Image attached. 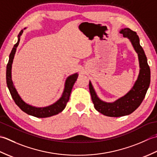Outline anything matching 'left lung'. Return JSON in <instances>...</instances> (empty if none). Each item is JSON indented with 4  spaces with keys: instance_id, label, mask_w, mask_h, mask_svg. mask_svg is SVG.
Segmentation results:
<instances>
[{
    "instance_id": "8db88e82",
    "label": "left lung",
    "mask_w": 157,
    "mask_h": 157,
    "mask_svg": "<svg viewBox=\"0 0 157 157\" xmlns=\"http://www.w3.org/2000/svg\"><path fill=\"white\" fill-rule=\"evenodd\" d=\"M120 33L123 34L124 37L129 38L138 56L140 73L133 87L124 96L113 103H107L98 97L90 81L89 85L91 100L95 110L105 116L110 117L125 116L135 111L144 99L150 82V67L145 53L140 44L139 36L136 32L129 28L121 30Z\"/></svg>"
}]
</instances>
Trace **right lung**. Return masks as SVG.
<instances>
[{"label": "right lung", "instance_id": "obj_1", "mask_svg": "<svg viewBox=\"0 0 157 157\" xmlns=\"http://www.w3.org/2000/svg\"><path fill=\"white\" fill-rule=\"evenodd\" d=\"M23 30H21L20 34H18L17 43L14 44L13 48L10 55H9V59L7 66L6 80H7V85L9 90L10 91L11 97L13 99L15 103L17 105V106L20 108L22 111H24V113L29 115H32V116L33 117L37 118H47L59 114L65 108L67 102L69 100L70 95V94H71L73 85H74L76 79H77L78 75L77 73H76V74L68 76V78H67L66 81L65 88L64 90H63L62 97L60 98L59 100H57L56 103H54L53 104L50 105L49 106L47 107L37 108L25 103V101L22 100V99L20 96V95L18 94V93L15 89L11 79V67L13 60L14 58L16 49H17L19 43H20V36L22 34V33H23Z\"/></svg>", "mask_w": 157, "mask_h": 157}]
</instances>
